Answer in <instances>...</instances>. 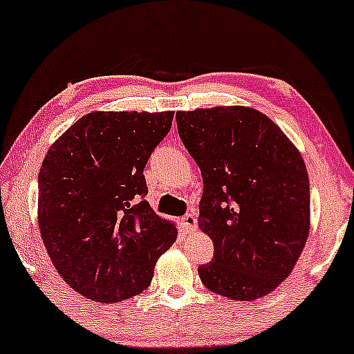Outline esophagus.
<instances>
[{
	"instance_id": "obj_1",
	"label": "esophagus",
	"mask_w": 354,
	"mask_h": 354,
	"mask_svg": "<svg viewBox=\"0 0 354 354\" xmlns=\"http://www.w3.org/2000/svg\"><path fill=\"white\" fill-rule=\"evenodd\" d=\"M181 225L183 229H185V232H194L196 229H198V219H196L194 214H185L181 218Z\"/></svg>"
}]
</instances>
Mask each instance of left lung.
<instances>
[{"label":"left lung","instance_id":"8db88e82","mask_svg":"<svg viewBox=\"0 0 354 354\" xmlns=\"http://www.w3.org/2000/svg\"><path fill=\"white\" fill-rule=\"evenodd\" d=\"M176 123L201 169L199 227L214 242L199 279L232 300L261 299L287 279L308 237L304 158L267 115L249 107L176 112Z\"/></svg>","mask_w":354,"mask_h":354}]
</instances>
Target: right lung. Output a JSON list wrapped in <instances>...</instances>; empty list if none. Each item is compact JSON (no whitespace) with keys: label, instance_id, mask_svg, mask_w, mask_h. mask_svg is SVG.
I'll use <instances>...</instances> for the list:
<instances>
[{"label":"right lung","instance_id":"1","mask_svg":"<svg viewBox=\"0 0 354 354\" xmlns=\"http://www.w3.org/2000/svg\"><path fill=\"white\" fill-rule=\"evenodd\" d=\"M174 112H92L49 148L37 218L55 270L102 304L142 293L176 241L145 196L143 169L171 130Z\"/></svg>","mask_w":354,"mask_h":354}]
</instances>
